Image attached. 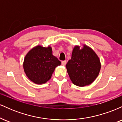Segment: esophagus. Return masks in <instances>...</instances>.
Segmentation results:
<instances>
[{
	"label": "esophagus",
	"mask_w": 122,
	"mask_h": 122,
	"mask_svg": "<svg viewBox=\"0 0 122 122\" xmlns=\"http://www.w3.org/2000/svg\"><path fill=\"white\" fill-rule=\"evenodd\" d=\"M66 61H62V62H61V64H62L63 66H65L66 65Z\"/></svg>",
	"instance_id": "34e87169"
}]
</instances>
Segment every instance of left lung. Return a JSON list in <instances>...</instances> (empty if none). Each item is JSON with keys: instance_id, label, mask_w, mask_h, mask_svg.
Segmentation results:
<instances>
[{"instance_id": "obj_1", "label": "left lung", "mask_w": 122, "mask_h": 122, "mask_svg": "<svg viewBox=\"0 0 122 122\" xmlns=\"http://www.w3.org/2000/svg\"><path fill=\"white\" fill-rule=\"evenodd\" d=\"M68 75L74 84L84 86L97 78L101 68L100 60L91 47L84 45L82 49L76 46L71 59L66 65Z\"/></svg>"}]
</instances>
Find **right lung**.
<instances>
[{
    "mask_svg": "<svg viewBox=\"0 0 122 122\" xmlns=\"http://www.w3.org/2000/svg\"><path fill=\"white\" fill-rule=\"evenodd\" d=\"M61 61L53 55L51 47L38 45L31 49L25 57L23 69L29 80L37 84L49 80Z\"/></svg>",
    "mask_w": 122,
    "mask_h": 122,
    "instance_id": "obj_1",
    "label": "right lung"
}]
</instances>
